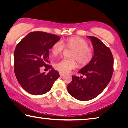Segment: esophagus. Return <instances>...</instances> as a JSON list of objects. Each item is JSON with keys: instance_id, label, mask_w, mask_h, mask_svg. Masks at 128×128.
I'll use <instances>...</instances> for the list:
<instances>
[{"instance_id": "esophagus-1", "label": "esophagus", "mask_w": 128, "mask_h": 128, "mask_svg": "<svg viewBox=\"0 0 128 128\" xmlns=\"http://www.w3.org/2000/svg\"><path fill=\"white\" fill-rule=\"evenodd\" d=\"M59 74H60V77H62L64 75V73H62V72H59Z\"/></svg>"}]
</instances>
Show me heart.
Wrapping results in <instances>:
<instances>
[{"mask_svg":"<svg viewBox=\"0 0 128 128\" xmlns=\"http://www.w3.org/2000/svg\"><path fill=\"white\" fill-rule=\"evenodd\" d=\"M66 48L72 50L70 55V59H63L56 63L55 68L60 72L68 73L76 66V62L81 67L85 66L90 63L93 58V51L88 46L85 40L79 37H72L67 39L64 42ZM64 47L62 42L55 43L51 48V52L54 56H58L63 52ZM75 60H74V59Z\"/></svg>","mask_w":128,"mask_h":128,"instance_id":"b5f03b06","label":"heart"}]
</instances>
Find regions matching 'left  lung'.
Wrapping results in <instances>:
<instances>
[{
  "mask_svg": "<svg viewBox=\"0 0 128 128\" xmlns=\"http://www.w3.org/2000/svg\"><path fill=\"white\" fill-rule=\"evenodd\" d=\"M92 42L94 56L89 64L78 73L85 78L75 76L68 85L71 96L77 100L88 101L96 98L110 83L114 72V57L110 49L95 36H88Z\"/></svg>",
  "mask_w": 128,
  "mask_h": 128,
  "instance_id": "obj_1",
  "label": "left lung"
}]
</instances>
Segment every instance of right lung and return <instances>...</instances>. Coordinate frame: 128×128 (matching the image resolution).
Instances as JSON below:
<instances>
[{
	"instance_id": "1",
	"label": "right lung",
	"mask_w": 128,
	"mask_h": 128,
	"mask_svg": "<svg viewBox=\"0 0 128 128\" xmlns=\"http://www.w3.org/2000/svg\"><path fill=\"white\" fill-rule=\"evenodd\" d=\"M60 40V36L42 32L30 33L17 45L14 54V70L24 89L34 95L44 94L51 89L60 77L58 71L48 65L49 50ZM41 66L52 70L40 73Z\"/></svg>"
}]
</instances>
